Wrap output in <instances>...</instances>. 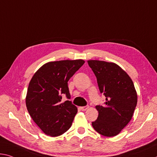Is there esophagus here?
Here are the masks:
<instances>
[{
  "label": "esophagus",
  "instance_id": "esophagus-1",
  "mask_svg": "<svg viewBox=\"0 0 157 157\" xmlns=\"http://www.w3.org/2000/svg\"><path fill=\"white\" fill-rule=\"evenodd\" d=\"M88 108H89V106H84V107H80V108H79V109L82 111H85L87 110Z\"/></svg>",
  "mask_w": 157,
  "mask_h": 157
}]
</instances>
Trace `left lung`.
<instances>
[{"label": "left lung", "mask_w": 157, "mask_h": 157, "mask_svg": "<svg viewBox=\"0 0 157 157\" xmlns=\"http://www.w3.org/2000/svg\"><path fill=\"white\" fill-rule=\"evenodd\" d=\"M95 74L98 88L105 96L104 105H96L98 116L92 126L98 133L115 136L132 118L138 96L132 79L114 63L98 60L87 61Z\"/></svg>", "instance_id": "left-lung-1"}]
</instances>
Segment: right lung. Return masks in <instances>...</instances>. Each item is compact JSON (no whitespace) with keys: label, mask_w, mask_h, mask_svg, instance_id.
I'll use <instances>...</instances> for the list:
<instances>
[{"label":"right lung","mask_w":157,"mask_h":157,"mask_svg":"<svg viewBox=\"0 0 157 157\" xmlns=\"http://www.w3.org/2000/svg\"><path fill=\"white\" fill-rule=\"evenodd\" d=\"M84 63L82 59L48 62L30 81L26 97L27 110L34 122L52 137L61 136L71 128L78 108L70 101L68 82Z\"/></svg>","instance_id":"right-lung-1"}]
</instances>
